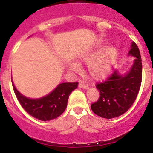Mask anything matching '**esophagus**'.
I'll return each instance as SVG.
<instances>
[{
	"label": "esophagus",
	"instance_id": "1",
	"mask_svg": "<svg viewBox=\"0 0 153 153\" xmlns=\"http://www.w3.org/2000/svg\"><path fill=\"white\" fill-rule=\"evenodd\" d=\"M79 88H82V89H84V90H86V89H88V86L84 83H79Z\"/></svg>",
	"mask_w": 153,
	"mask_h": 153
}]
</instances>
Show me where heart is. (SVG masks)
<instances>
[{"mask_svg": "<svg viewBox=\"0 0 153 153\" xmlns=\"http://www.w3.org/2000/svg\"><path fill=\"white\" fill-rule=\"evenodd\" d=\"M119 51L113 46H106L100 51L89 52L81 56V60L87 63V74L93 80H102L106 78L111 72L112 67L117 60ZM80 65L76 62H70L69 69L78 73Z\"/></svg>", "mask_w": 153, "mask_h": 153, "instance_id": "obj_1", "label": "heart"}]
</instances>
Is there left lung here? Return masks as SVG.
<instances>
[{
  "label": "left lung",
  "mask_w": 153,
  "mask_h": 153,
  "mask_svg": "<svg viewBox=\"0 0 153 153\" xmlns=\"http://www.w3.org/2000/svg\"><path fill=\"white\" fill-rule=\"evenodd\" d=\"M128 56L135 57L128 72L123 74L116 70L107 80L97 85L100 96L97 102L92 104L91 109L99 117L105 119L120 117L136 100L141 86L143 66L140 50L134 42H132Z\"/></svg>",
  "instance_id": "left-lung-1"
}]
</instances>
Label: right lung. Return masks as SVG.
<instances>
[{
	"instance_id": "add662e5",
	"label": "right lung",
	"mask_w": 153,
	"mask_h": 153,
	"mask_svg": "<svg viewBox=\"0 0 153 153\" xmlns=\"http://www.w3.org/2000/svg\"><path fill=\"white\" fill-rule=\"evenodd\" d=\"M13 91L21 106L30 116L42 121L57 118L64 112L69 96L77 88L78 83H62L47 95L37 99L28 98L21 93L13 84Z\"/></svg>"
}]
</instances>
